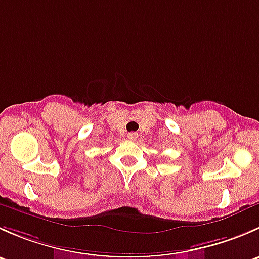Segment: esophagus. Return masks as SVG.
Segmentation results:
<instances>
[{"mask_svg":"<svg viewBox=\"0 0 259 259\" xmlns=\"http://www.w3.org/2000/svg\"><path fill=\"white\" fill-rule=\"evenodd\" d=\"M137 133H129V134H127V139L129 140H135L137 139Z\"/></svg>","mask_w":259,"mask_h":259,"instance_id":"esophagus-1","label":"esophagus"}]
</instances>
